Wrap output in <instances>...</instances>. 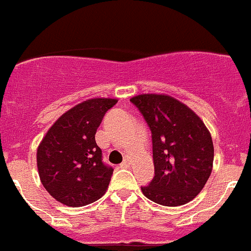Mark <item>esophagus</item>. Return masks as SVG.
<instances>
[{"instance_id":"34e87169","label":"esophagus","mask_w":251,"mask_h":251,"mask_svg":"<svg viewBox=\"0 0 251 251\" xmlns=\"http://www.w3.org/2000/svg\"><path fill=\"white\" fill-rule=\"evenodd\" d=\"M129 165H130V159L127 157V158H126V159H124V162L121 164V167L122 168H128V167H129Z\"/></svg>"}]
</instances>
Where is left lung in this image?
Segmentation results:
<instances>
[{
    "instance_id": "8db88e82",
    "label": "left lung",
    "mask_w": 251,
    "mask_h": 251,
    "mask_svg": "<svg viewBox=\"0 0 251 251\" xmlns=\"http://www.w3.org/2000/svg\"><path fill=\"white\" fill-rule=\"evenodd\" d=\"M151 132L154 178L142 192L154 203L178 206L193 201L213 169L208 128L188 105L167 94L130 98Z\"/></svg>"
}]
</instances>
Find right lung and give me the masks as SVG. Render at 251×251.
<instances>
[{
  "label": "right lung",
  "instance_id": "1",
  "mask_svg": "<svg viewBox=\"0 0 251 251\" xmlns=\"http://www.w3.org/2000/svg\"><path fill=\"white\" fill-rule=\"evenodd\" d=\"M118 102L93 98L62 114L37 149V168L43 187L64 205L84 206L108 189L113 168L102 162L96 132L105 112Z\"/></svg>",
  "mask_w": 251,
  "mask_h": 251
}]
</instances>
